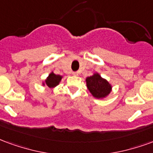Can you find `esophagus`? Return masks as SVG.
<instances>
[{
    "label": "esophagus",
    "instance_id": "obj_1",
    "mask_svg": "<svg viewBox=\"0 0 153 153\" xmlns=\"http://www.w3.org/2000/svg\"><path fill=\"white\" fill-rule=\"evenodd\" d=\"M72 74H73V75H74V76H78V75H79V72H73V73H72Z\"/></svg>",
    "mask_w": 153,
    "mask_h": 153
}]
</instances>
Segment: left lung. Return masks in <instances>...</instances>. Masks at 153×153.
I'll return each instance as SVG.
<instances>
[{
  "label": "left lung",
  "mask_w": 153,
  "mask_h": 153,
  "mask_svg": "<svg viewBox=\"0 0 153 153\" xmlns=\"http://www.w3.org/2000/svg\"><path fill=\"white\" fill-rule=\"evenodd\" d=\"M86 86L91 94L96 99H103L112 91V85L106 79L101 77L99 73L88 76L85 79Z\"/></svg>",
  "instance_id": "1"
}]
</instances>
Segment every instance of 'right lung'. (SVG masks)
<instances>
[{"label": "right lung", "mask_w": 153, "mask_h": 153, "mask_svg": "<svg viewBox=\"0 0 153 153\" xmlns=\"http://www.w3.org/2000/svg\"><path fill=\"white\" fill-rule=\"evenodd\" d=\"M62 76L60 75H56L54 74L53 72L50 73V75L46 78V80L45 81V82L42 83L43 85H47L49 88H53L57 86L59 84V82L62 80Z\"/></svg>", "instance_id": "1"}]
</instances>
